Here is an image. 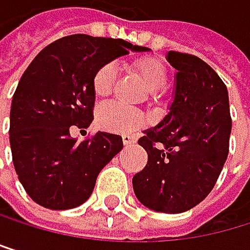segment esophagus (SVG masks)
Here are the masks:
<instances>
[{
	"label": "esophagus",
	"mask_w": 250,
	"mask_h": 250,
	"mask_svg": "<svg viewBox=\"0 0 250 250\" xmlns=\"http://www.w3.org/2000/svg\"><path fill=\"white\" fill-rule=\"evenodd\" d=\"M123 144L124 146H132V144H135V138L130 135H123Z\"/></svg>",
	"instance_id": "esophagus-1"
}]
</instances>
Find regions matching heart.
<instances>
[{
	"label": "heart",
	"instance_id": "1",
	"mask_svg": "<svg viewBox=\"0 0 250 250\" xmlns=\"http://www.w3.org/2000/svg\"><path fill=\"white\" fill-rule=\"evenodd\" d=\"M132 69L139 75L150 94H160L168 87V70L159 60L153 57L136 58ZM117 81V69L112 62L100 65L93 76V90L97 97H106L112 93ZM99 124L109 132L133 133L146 126V117L135 109L121 106L118 103H108L99 109Z\"/></svg>",
	"mask_w": 250,
	"mask_h": 250
}]
</instances>
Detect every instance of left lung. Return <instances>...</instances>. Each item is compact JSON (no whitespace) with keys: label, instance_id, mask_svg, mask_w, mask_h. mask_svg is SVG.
Masks as SVG:
<instances>
[{"label":"left lung","instance_id":"left-lung-1","mask_svg":"<svg viewBox=\"0 0 250 250\" xmlns=\"http://www.w3.org/2000/svg\"><path fill=\"white\" fill-rule=\"evenodd\" d=\"M175 93L157 126L138 144L148 162L132 183L139 203L160 213H183L214 188L229 151L231 115L224 81L201 58L169 51Z\"/></svg>","mask_w":250,"mask_h":250}]
</instances>
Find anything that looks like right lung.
Masks as SVG:
<instances>
[{
  "label": "right lung",
  "mask_w": 250,
  "mask_h": 250,
  "mask_svg": "<svg viewBox=\"0 0 250 250\" xmlns=\"http://www.w3.org/2000/svg\"><path fill=\"white\" fill-rule=\"evenodd\" d=\"M130 51L150 49L73 34L47 44L23 72L12 100L10 147L19 181L37 204L51 210L83 204L99 172L121 151L120 135L97 132L78 141L70 129L93 121L96 70Z\"/></svg>",
  "instance_id": "1"
}]
</instances>
